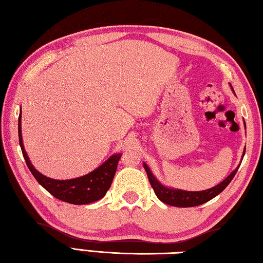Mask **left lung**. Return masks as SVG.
<instances>
[{"mask_svg":"<svg viewBox=\"0 0 263 263\" xmlns=\"http://www.w3.org/2000/svg\"><path fill=\"white\" fill-rule=\"evenodd\" d=\"M232 90H234V88H232ZM244 155L245 152L242 153V158H244ZM143 166H144V170L147 174L148 181H150L152 189L155 190L156 196L159 198V200L165 202L167 205L175 206V207L199 206L201 204H205L206 201L213 199V198L216 197L219 193H221L226 189L239 168L237 167L224 181H222L220 184L211 187V189L202 190V191H185V190H180V189H172V187H167L165 185H162L161 183L155 177V175L152 174L150 168L147 167L145 162L143 163Z\"/></svg>","mask_w":263,"mask_h":263,"instance_id":"obj_1","label":"left lung"}]
</instances>
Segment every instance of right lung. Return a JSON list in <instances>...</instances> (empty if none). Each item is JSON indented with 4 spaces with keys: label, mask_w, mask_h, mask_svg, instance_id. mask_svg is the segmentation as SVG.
<instances>
[{
    "label": "right lung",
    "mask_w": 263,
    "mask_h": 263,
    "mask_svg": "<svg viewBox=\"0 0 263 263\" xmlns=\"http://www.w3.org/2000/svg\"><path fill=\"white\" fill-rule=\"evenodd\" d=\"M18 136L24 159L26 161L29 171H31L33 176L35 177V180L40 184L48 192H50L53 197H56L57 199L66 201L68 204L86 205L100 200L110 189L113 177L116 174L119 159L121 158V153L113 155L103 165L87 175L72 178V180H53V178L42 175L29 161V158L27 157V153L25 151L23 144L22 110L18 118Z\"/></svg>",
    "instance_id": "right-lung-1"
}]
</instances>
